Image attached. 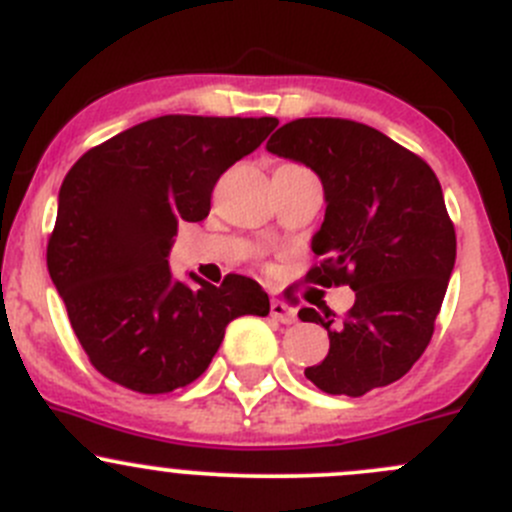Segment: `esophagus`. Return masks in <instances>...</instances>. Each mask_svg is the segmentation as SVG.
Returning <instances> with one entry per match:
<instances>
[{"label":"esophagus","instance_id":"obj_1","mask_svg":"<svg viewBox=\"0 0 512 512\" xmlns=\"http://www.w3.org/2000/svg\"><path fill=\"white\" fill-rule=\"evenodd\" d=\"M270 315L275 320H280L282 325H292L297 320V310L292 305H287L285 300H272L270 302Z\"/></svg>","mask_w":512,"mask_h":512}]
</instances>
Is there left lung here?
<instances>
[{"label":"left lung","instance_id":"left-lung-1","mask_svg":"<svg viewBox=\"0 0 512 512\" xmlns=\"http://www.w3.org/2000/svg\"><path fill=\"white\" fill-rule=\"evenodd\" d=\"M267 152L310 167L325 192V220L307 272L320 285L347 282L355 305L342 322H320L330 352L305 375L330 395H360L400 380L428 347L455 267V227L443 187L418 155L350 119L307 117L282 124Z\"/></svg>","mask_w":512,"mask_h":512}]
</instances>
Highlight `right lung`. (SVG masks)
Returning a JSON list of instances; mask_svg holds the SVG:
<instances>
[{"label": "right lung", "mask_w": 512, "mask_h": 512, "mask_svg": "<svg viewBox=\"0 0 512 512\" xmlns=\"http://www.w3.org/2000/svg\"><path fill=\"white\" fill-rule=\"evenodd\" d=\"M275 117L165 114L119 132L74 162L59 187L47 267L89 362L145 395L185 388L207 370L225 327L270 312L255 280H177L180 222L210 215L212 187L255 152Z\"/></svg>", "instance_id": "1"}]
</instances>
